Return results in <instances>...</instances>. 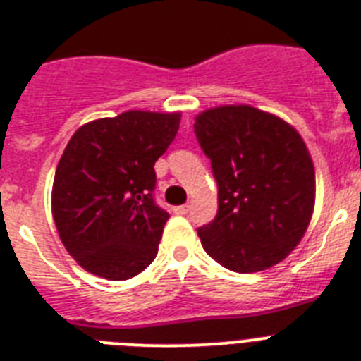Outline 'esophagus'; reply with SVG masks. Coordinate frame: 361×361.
I'll use <instances>...</instances> for the list:
<instances>
[{
	"label": "esophagus",
	"instance_id": "obj_1",
	"mask_svg": "<svg viewBox=\"0 0 361 361\" xmlns=\"http://www.w3.org/2000/svg\"><path fill=\"white\" fill-rule=\"evenodd\" d=\"M189 209H190V206H178V207H174V213L176 215H187V213H189Z\"/></svg>",
	"mask_w": 361,
	"mask_h": 361
}]
</instances>
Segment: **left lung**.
Here are the masks:
<instances>
[{
    "label": "left lung",
    "instance_id": "obj_1",
    "mask_svg": "<svg viewBox=\"0 0 361 361\" xmlns=\"http://www.w3.org/2000/svg\"><path fill=\"white\" fill-rule=\"evenodd\" d=\"M195 133L219 185L215 221L198 230L204 250L243 274L286 259L315 207V169L300 133L247 104L202 111Z\"/></svg>",
    "mask_w": 361,
    "mask_h": 361
}]
</instances>
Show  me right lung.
<instances>
[{
    "mask_svg": "<svg viewBox=\"0 0 361 361\" xmlns=\"http://www.w3.org/2000/svg\"><path fill=\"white\" fill-rule=\"evenodd\" d=\"M181 113L126 111L87 122L59 159L51 215L64 248L90 274L130 280L157 256L169 213L154 202L155 161Z\"/></svg>",
    "mask_w": 361,
    "mask_h": 361,
    "instance_id": "obj_1",
    "label": "right lung"
}]
</instances>
